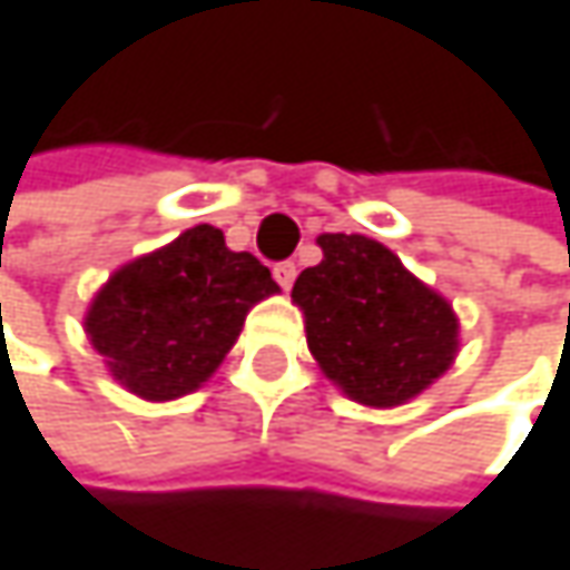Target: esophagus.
Returning a JSON list of instances; mask_svg holds the SVG:
<instances>
[{"label":"esophagus","instance_id":"esophagus-1","mask_svg":"<svg viewBox=\"0 0 570 570\" xmlns=\"http://www.w3.org/2000/svg\"><path fill=\"white\" fill-rule=\"evenodd\" d=\"M274 281L284 286V289H289L293 281H296V264H293V261H281V264H274Z\"/></svg>","mask_w":570,"mask_h":570}]
</instances>
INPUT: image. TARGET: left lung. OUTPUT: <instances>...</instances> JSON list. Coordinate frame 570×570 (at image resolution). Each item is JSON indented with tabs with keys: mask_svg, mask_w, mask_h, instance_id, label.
<instances>
[{
	"mask_svg": "<svg viewBox=\"0 0 570 570\" xmlns=\"http://www.w3.org/2000/svg\"><path fill=\"white\" fill-rule=\"evenodd\" d=\"M322 261L293 284L322 374L364 406H400L458 354L452 303L364 235H318Z\"/></svg>",
	"mask_w": 570,
	"mask_h": 570,
	"instance_id": "obj_1",
	"label": "left lung"
}]
</instances>
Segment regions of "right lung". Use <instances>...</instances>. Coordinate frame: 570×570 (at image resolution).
Listing matches in <instances>:
<instances>
[{
	"label": "right lung",
	"mask_w": 570,
	"mask_h": 570,
	"mask_svg": "<svg viewBox=\"0 0 570 570\" xmlns=\"http://www.w3.org/2000/svg\"><path fill=\"white\" fill-rule=\"evenodd\" d=\"M281 293L248 252H228L216 225L128 261L86 309V335L109 374L141 400L164 403L206 384L242 335L254 303Z\"/></svg>",
	"instance_id": "right-lung-1"
}]
</instances>
